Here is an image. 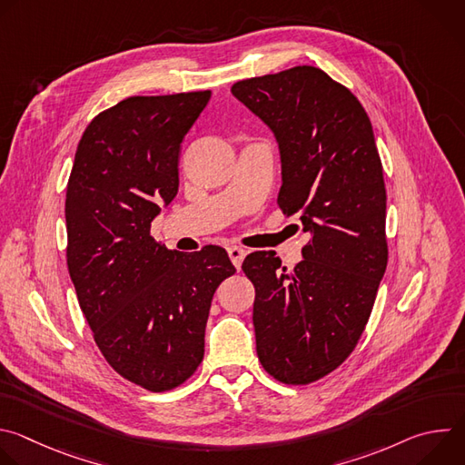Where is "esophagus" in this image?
I'll return each instance as SVG.
<instances>
[{"label":"esophagus","mask_w":465,"mask_h":465,"mask_svg":"<svg viewBox=\"0 0 465 465\" xmlns=\"http://www.w3.org/2000/svg\"><path fill=\"white\" fill-rule=\"evenodd\" d=\"M228 255H230L232 262H233V267L239 271L241 264H242V259H244V255H246V252H244L242 248H239V246H230V248H228Z\"/></svg>","instance_id":"34e87169"}]
</instances>
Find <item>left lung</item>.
I'll list each match as a JSON object with an SVG mask.
<instances>
[{
  "label": "left lung",
  "instance_id": "left-lung-1",
  "mask_svg": "<svg viewBox=\"0 0 465 465\" xmlns=\"http://www.w3.org/2000/svg\"><path fill=\"white\" fill-rule=\"evenodd\" d=\"M232 94L272 132L282 158L278 204L311 235L294 271L252 252L257 357L274 379L309 384L355 350L388 262L386 189L370 117L312 65L239 81Z\"/></svg>",
  "mask_w": 465,
  "mask_h": 465
}]
</instances>
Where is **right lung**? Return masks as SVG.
<instances>
[{
	"instance_id": "add662e5",
	"label": "right lung",
	"mask_w": 465,
	"mask_h": 465,
	"mask_svg": "<svg viewBox=\"0 0 465 465\" xmlns=\"http://www.w3.org/2000/svg\"><path fill=\"white\" fill-rule=\"evenodd\" d=\"M210 97L138 95L101 112L65 191V257L94 341L121 377L151 391L196 371L213 294L235 274L221 246L183 253L151 237L178 193L180 143Z\"/></svg>"
}]
</instances>
